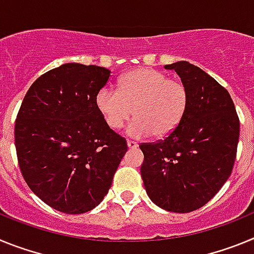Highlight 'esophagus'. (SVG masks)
I'll return each instance as SVG.
<instances>
[{
	"label": "esophagus",
	"instance_id": "esophagus-1",
	"mask_svg": "<svg viewBox=\"0 0 254 254\" xmlns=\"http://www.w3.org/2000/svg\"><path fill=\"white\" fill-rule=\"evenodd\" d=\"M127 146H128L129 149H136V147L138 146V143L133 140H127Z\"/></svg>",
	"mask_w": 254,
	"mask_h": 254
}]
</instances>
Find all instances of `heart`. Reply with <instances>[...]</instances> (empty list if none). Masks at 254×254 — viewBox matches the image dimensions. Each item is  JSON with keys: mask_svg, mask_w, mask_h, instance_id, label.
I'll list each match as a JSON object with an SVG mask.
<instances>
[{"mask_svg": "<svg viewBox=\"0 0 254 254\" xmlns=\"http://www.w3.org/2000/svg\"><path fill=\"white\" fill-rule=\"evenodd\" d=\"M190 94L185 84L152 68H137L122 76L118 90L102 87L96 94V107L111 128L129 125L132 136L154 133L167 137L176 131L187 113Z\"/></svg>", "mask_w": 254, "mask_h": 254, "instance_id": "b5f03b06", "label": "heart"}]
</instances>
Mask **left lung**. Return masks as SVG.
<instances>
[{"instance_id":"left-lung-1","label":"left lung","mask_w":254,"mask_h":254,"mask_svg":"<svg viewBox=\"0 0 254 254\" xmlns=\"http://www.w3.org/2000/svg\"><path fill=\"white\" fill-rule=\"evenodd\" d=\"M187 86L190 104L176 131L141 143V177L155 205L172 212L202 207L232 174L239 141V118L232 96L194 64H167Z\"/></svg>"}]
</instances>
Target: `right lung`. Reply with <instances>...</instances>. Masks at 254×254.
Listing matches in <instances>:
<instances>
[{
	"instance_id": "add662e5",
	"label": "right lung",
	"mask_w": 254,
	"mask_h": 254,
	"mask_svg": "<svg viewBox=\"0 0 254 254\" xmlns=\"http://www.w3.org/2000/svg\"><path fill=\"white\" fill-rule=\"evenodd\" d=\"M111 71L64 64L29 87L15 122L21 174L43 202L84 214L103 201L127 151L126 138L105 123L96 94Z\"/></svg>"
}]
</instances>
